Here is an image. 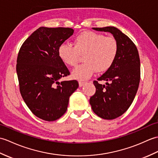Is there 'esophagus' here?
<instances>
[{"mask_svg": "<svg viewBox=\"0 0 158 158\" xmlns=\"http://www.w3.org/2000/svg\"><path fill=\"white\" fill-rule=\"evenodd\" d=\"M78 83H79V86H80V87H82V86H84V85H85V82L80 81Z\"/></svg>", "mask_w": 158, "mask_h": 158, "instance_id": "1", "label": "esophagus"}]
</instances>
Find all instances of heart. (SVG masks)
<instances>
[{
	"mask_svg": "<svg viewBox=\"0 0 158 158\" xmlns=\"http://www.w3.org/2000/svg\"><path fill=\"white\" fill-rule=\"evenodd\" d=\"M74 47L61 44L58 48L61 60L70 67L78 65L80 55H84V63L72 72V77L79 80L89 79L97 71L106 72L115 61L118 53V43L113 36L85 31L73 40Z\"/></svg>",
	"mask_w": 158,
	"mask_h": 158,
	"instance_id": "1",
	"label": "heart"
}]
</instances>
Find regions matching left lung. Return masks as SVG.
Masks as SVG:
<instances>
[{
  "label": "left lung",
  "mask_w": 158,
  "mask_h": 158,
  "mask_svg": "<svg viewBox=\"0 0 158 158\" xmlns=\"http://www.w3.org/2000/svg\"><path fill=\"white\" fill-rule=\"evenodd\" d=\"M113 34L118 43V53L111 67L93 82L96 92L90 98L94 113L106 120L120 116L131 106L137 92L141 76L140 59L136 45L127 35L113 26L93 27Z\"/></svg>",
  "instance_id": "left-lung-1"
}]
</instances>
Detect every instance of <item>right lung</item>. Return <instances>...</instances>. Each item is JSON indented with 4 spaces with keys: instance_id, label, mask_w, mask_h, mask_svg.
<instances>
[{
    "instance_id": "obj_1",
    "label": "right lung",
    "mask_w": 158,
    "mask_h": 158,
    "mask_svg": "<svg viewBox=\"0 0 158 158\" xmlns=\"http://www.w3.org/2000/svg\"><path fill=\"white\" fill-rule=\"evenodd\" d=\"M73 33L69 27H40L25 40L17 55L20 93L30 111L45 121L60 118L78 88L77 80L59 81L69 72L59 57L58 48Z\"/></svg>"
}]
</instances>
